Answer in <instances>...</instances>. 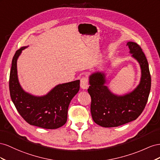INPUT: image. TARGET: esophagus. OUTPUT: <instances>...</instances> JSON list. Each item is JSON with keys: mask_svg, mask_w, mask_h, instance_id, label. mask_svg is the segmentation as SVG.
<instances>
[{"mask_svg": "<svg viewBox=\"0 0 160 160\" xmlns=\"http://www.w3.org/2000/svg\"><path fill=\"white\" fill-rule=\"evenodd\" d=\"M88 78L86 77H83L80 80V87L83 90H86L88 88Z\"/></svg>", "mask_w": 160, "mask_h": 160, "instance_id": "esophagus-1", "label": "esophagus"}]
</instances>
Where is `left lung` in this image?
I'll use <instances>...</instances> for the list:
<instances>
[{
  "mask_svg": "<svg viewBox=\"0 0 160 160\" xmlns=\"http://www.w3.org/2000/svg\"><path fill=\"white\" fill-rule=\"evenodd\" d=\"M127 45L141 69L139 83L133 90L121 95L113 93L106 85L108 80L105 71H96L89 76L91 115L95 123L103 127H118L135 120L148 102L151 76L147 58L136 43L128 42Z\"/></svg>",
  "mask_w": 160,
  "mask_h": 160,
  "instance_id": "1",
  "label": "left lung"
}]
</instances>
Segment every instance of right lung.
<instances>
[{"mask_svg": "<svg viewBox=\"0 0 160 160\" xmlns=\"http://www.w3.org/2000/svg\"><path fill=\"white\" fill-rule=\"evenodd\" d=\"M27 47L18 49L12 58L9 78L11 100L21 116L31 125L58 129L67 121L68 107L80 90V80L59 84L43 96L26 92L18 78L17 60Z\"/></svg>", "mask_w": 160, "mask_h": 160, "instance_id": "add662e5", "label": "right lung"}]
</instances>
